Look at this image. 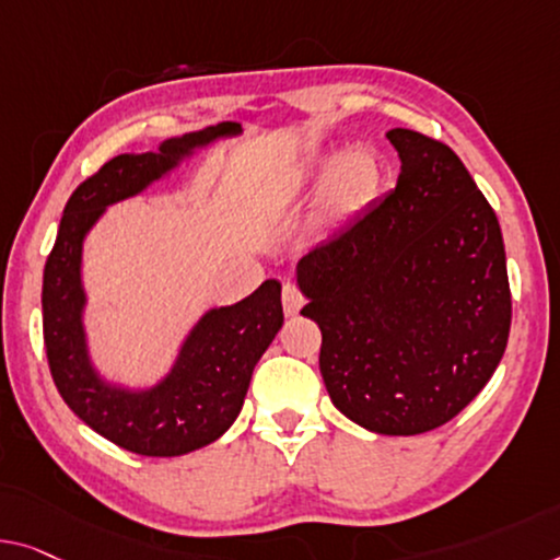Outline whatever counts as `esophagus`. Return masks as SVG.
<instances>
[{
    "label": "esophagus",
    "instance_id": "esophagus-1",
    "mask_svg": "<svg viewBox=\"0 0 560 560\" xmlns=\"http://www.w3.org/2000/svg\"><path fill=\"white\" fill-rule=\"evenodd\" d=\"M281 304H283V314H287V316H296L299 312H302L304 294H302V291H299L296 283H291V281L283 283Z\"/></svg>",
    "mask_w": 560,
    "mask_h": 560
}]
</instances>
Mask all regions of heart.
Wrapping results in <instances>:
<instances>
[{"label":"heart","mask_w":560,"mask_h":560,"mask_svg":"<svg viewBox=\"0 0 560 560\" xmlns=\"http://www.w3.org/2000/svg\"><path fill=\"white\" fill-rule=\"evenodd\" d=\"M324 172L328 175L322 180L316 223L322 231L337 233L349 226L377 198L382 188V163L377 153L366 145L341 150L334 161L329 153H312L296 165L291 183L308 186V183L319 180Z\"/></svg>","instance_id":"1"}]
</instances>
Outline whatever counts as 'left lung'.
<instances>
[{
  "label": "left lung",
  "mask_w": 560,
  "mask_h": 560,
  "mask_svg": "<svg viewBox=\"0 0 560 560\" xmlns=\"http://www.w3.org/2000/svg\"><path fill=\"white\" fill-rule=\"evenodd\" d=\"M395 190L296 264L334 407L377 435H420L488 385L511 331L495 211L453 150L395 128Z\"/></svg>",
  "instance_id": "left-lung-1"
}]
</instances>
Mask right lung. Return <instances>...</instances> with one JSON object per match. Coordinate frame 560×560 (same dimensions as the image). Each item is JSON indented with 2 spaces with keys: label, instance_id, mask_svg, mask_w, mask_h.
<instances>
[{
  "label": "right lung",
  "instance_id": "obj_1",
  "mask_svg": "<svg viewBox=\"0 0 560 560\" xmlns=\"http://www.w3.org/2000/svg\"><path fill=\"white\" fill-rule=\"evenodd\" d=\"M233 136H241V125L221 122L163 140L155 153H122L107 161L67 200L45 264L42 329L55 385L82 422L130 453L186 455L231 428L254 366L283 324L281 283L269 279L236 304L208 308L186 334L171 370L155 385L132 389L107 380L90 357L82 246L107 206L143 194L198 148Z\"/></svg>",
  "mask_w": 560,
  "mask_h": 560
}]
</instances>
